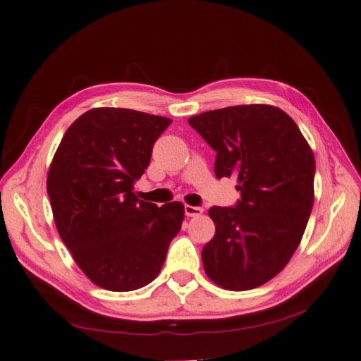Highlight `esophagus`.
<instances>
[{
  "mask_svg": "<svg viewBox=\"0 0 361 361\" xmlns=\"http://www.w3.org/2000/svg\"><path fill=\"white\" fill-rule=\"evenodd\" d=\"M202 212H203V208H200V206H190V204L185 206V214L188 217L202 216Z\"/></svg>",
  "mask_w": 361,
  "mask_h": 361,
  "instance_id": "obj_1",
  "label": "esophagus"
}]
</instances>
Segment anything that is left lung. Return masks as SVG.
I'll return each mask as SVG.
<instances>
[{
    "instance_id": "8db88e82",
    "label": "left lung",
    "mask_w": 361,
    "mask_h": 361,
    "mask_svg": "<svg viewBox=\"0 0 361 361\" xmlns=\"http://www.w3.org/2000/svg\"><path fill=\"white\" fill-rule=\"evenodd\" d=\"M217 152L216 176L234 175L240 200L214 206L216 234L203 247L208 278L233 291L273 279L299 247L312 212L315 157L286 111L235 105L188 119Z\"/></svg>"
}]
</instances>
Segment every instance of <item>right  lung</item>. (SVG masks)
<instances>
[{
    "instance_id": "1",
    "label": "right lung",
    "mask_w": 361,
    "mask_h": 361,
    "mask_svg": "<svg viewBox=\"0 0 361 361\" xmlns=\"http://www.w3.org/2000/svg\"><path fill=\"white\" fill-rule=\"evenodd\" d=\"M171 122L128 109H91L66 130L52 158L46 188L60 239L105 290L150 283L181 229V202L158 208L133 192Z\"/></svg>"
}]
</instances>
